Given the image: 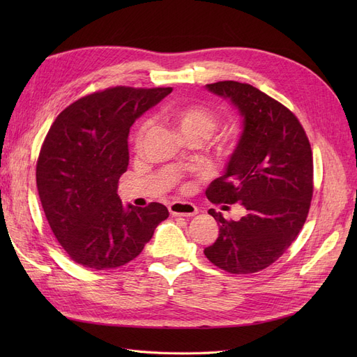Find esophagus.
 Wrapping results in <instances>:
<instances>
[{"mask_svg":"<svg viewBox=\"0 0 357 357\" xmlns=\"http://www.w3.org/2000/svg\"><path fill=\"white\" fill-rule=\"evenodd\" d=\"M168 210L172 215H185V218H190V215L198 214V208L195 204L186 202V201H174L168 205Z\"/></svg>","mask_w":357,"mask_h":357,"instance_id":"34e87169","label":"esophagus"}]
</instances>
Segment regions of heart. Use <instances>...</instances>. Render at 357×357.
I'll use <instances>...</instances> for the list:
<instances>
[{
	"label": "heart",
	"instance_id": "heart-1",
	"mask_svg": "<svg viewBox=\"0 0 357 357\" xmlns=\"http://www.w3.org/2000/svg\"><path fill=\"white\" fill-rule=\"evenodd\" d=\"M165 114L177 128L183 138L207 139L218 128V116L210 109L198 104H171L165 107ZM150 122L149 119L139 123L135 132V143L142 142Z\"/></svg>",
	"mask_w": 357,
	"mask_h": 357
}]
</instances>
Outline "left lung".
I'll return each instance as SVG.
<instances>
[{"label": "left lung", "instance_id": "left-lung-1", "mask_svg": "<svg viewBox=\"0 0 357 357\" xmlns=\"http://www.w3.org/2000/svg\"><path fill=\"white\" fill-rule=\"evenodd\" d=\"M205 89L241 117L238 143L207 197L215 204L240 202L245 214L228 222L208 210L219 236L204 255L228 273H257L287 250L305 223L312 197L310 142L294 113L253 86L228 80Z\"/></svg>", "mask_w": 357, "mask_h": 357}]
</instances>
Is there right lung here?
I'll list each match as a JSON object with an SVG mask.
<instances>
[{"label": "right lung", "instance_id": "1", "mask_svg": "<svg viewBox=\"0 0 357 357\" xmlns=\"http://www.w3.org/2000/svg\"><path fill=\"white\" fill-rule=\"evenodd\" d=\"M171 92L116 86L73 102L50 126L37 189L53 234L74 262L92 269L131 262L168 218L159 202L123 205L117 183L129 162V129Z\"/></svg>", "mask_w": 357, "mask_h": 357}]
</instances>
